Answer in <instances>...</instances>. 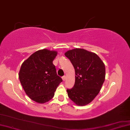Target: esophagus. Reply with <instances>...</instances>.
Returning <instances> with one entry per match:
<instances>
[{
  "mask_svg": "<svg viewBox=\"0 0 130 130\" xmlns=\"http://www.w3.org/2000/svg\"><path fill=\"white\" fill-rule=\"evenodd\" d=\"M62 79H63V81H65V80H66V77L65 76H63V77H62Z\"/></svg>",
  "mask_w": 130,
  "mask_h": 130,
  "instance_id": "obj_1",
  "label": "esophagus"
}]
</instances>
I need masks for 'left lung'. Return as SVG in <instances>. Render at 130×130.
<instances>
[{"instance_id": "left-lung-1", "label": "left lung", "mask_w": 130, "mask_h": 130, "mask_svg": "<svg viewBox=\"0 0 130 130\" xmlns=\"http://www.w3.org/2000/svg\"><path fill=\"white\" fill-rule=\"evenodd\" d=\"M64 55L70 60L75 70V83L67 89L69 97L75 104L84 106L98 95L105 80L106 67L94 53L83 48L70 50Z\"/></svg>"}]
</instances>
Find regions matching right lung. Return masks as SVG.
Instances as JSON below:
<instances>
[{"label":"right lung","mask_w":130,"mask_h":130,"mask_svg":"<svg viewBox=\"0 0 130 130\" xmlns=\"http://www.w3.org/2000/svg\"><path fill=\"white\" fill-rule=\"evenodd\" d=\"M57 55V52L44 48L35 52L22 63L19 78L26 94L35 102L50 101L63 81L53 64Z\"/></svg>","instance_id":"add662e5"}]
</instances>
